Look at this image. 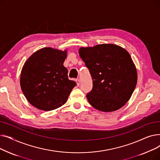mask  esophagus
<instances>
[{"mask_svg":"<svg viewBox=\"0 0 160 160\" xmlns=\"http://www.w3.org/2000/svg\"><path fill=\"white\" fill-rule=\"evenodd\" d=\"M76 82H77V85L78 86H80V80L78 79H77V80H76Z\"/></svg>","mask_w":160,"mask_h":160,"instance_id":"obj_1","label":"esophagus"}]
</instances>
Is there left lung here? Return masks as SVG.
<instances>
[{
	"label": "left lung",
	"mask_w": 160,
	"mask_h": 160,
	"mask_svg": "<svg viewBox=\"0 0 160 160\" xmlns=\"http://www.w3.org/2000/svg\"><path fill=\"white\" fill-rule=\"evenodd\" d=\"M78 52L93 79V89L86 96L89 104L104 112L124 106L138 82L136 67L127 50L104 43L80 47Z\"/></svg>",
	"instance_id": "1"
}]
</instances>
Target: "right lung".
Segmentation results:
<instances>
[{
  "label": "right lung",
  "mask_w": 160,
  "mask_h": 160,
  "mask_svg": "<svg viewBox=\"0 0 160 160\" xmlns=\"http://www.w3.org/2000/svg\"><path fill=\"white\" fill-rule=\"evenodd\" d=\"M67 50L41 48L25 62L20 85L24 95L33 106L43 111L63 105L77 83L68 78L63 66Z\"/></svg>",
  "instance_id": "obj_1"
}]
</instances>
